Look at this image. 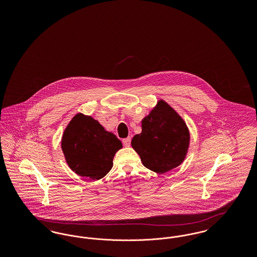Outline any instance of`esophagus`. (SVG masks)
Segmentation results:
<instances>
[{
	"label": "esophagus",
	"instance_id": "obj_1",
	"mask_svg": "<svg viewBox=\"0 0 257 257\" xmlns=\"http://www.w3.org/2000/svg\"><path fill=\"white\" fill-rule=\"evenodd\" d=\"M123 146L125 147H130L131 145V139L130 138H127V139H124L122 141Z\"/></svg>",
	"mask_w": 257,
	"mask_h": 257
}]
</instances>
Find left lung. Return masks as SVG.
Masks as SVG:
<instances>
[{"label": "left lung", "instance_id": "8db88e82", "mask_svg": "<svg viewBox=\"0 0 257 257\" xmlns=\"http://www.w3.org/2000/svg\"><path fill=\"white\" fill-rule=\"evenodd\" d=\"M143 165L165 173L181 165L190 145V132L183 118L164 100L142 120V133L131 142Z\"/></svg>", "mask_w": 257, "mask_h": 257}]
</instances>
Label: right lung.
<instances>
[{"label":"right lung","instance_id":"obj_1","mask_svg":"<svg viewBox=\"0 0 257 257\" xmlns=\"http://www.w3.org/2000/svg\"><path fill=\"white\" fill-rule=\"evenodd\" d=\"M120 148L122 144L115 135L83 113H77L70 120L61 139V149L69 168L93 180L103 178L110 171Z\"/></svg>","mask_w":257,"mask_h":257}]
</instances>
